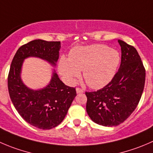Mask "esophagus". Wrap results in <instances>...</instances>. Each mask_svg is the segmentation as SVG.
Masks as SVG:
<instances>
[{"label":"esophagus","mask_w":153,"mask_h":153,"mask_svg":"<svg viewBox=\"0 0 153 153\" xmlns=\"http://www.w3.org/2000/svg\"><path fill=\"white\" fill-rule=\"evenodd\" d=\"M76 93H78H78H84V90H83L82 89L77 87V88H76Z\"/></svg>","instance_id":"esophagus-1"}]
</instances>
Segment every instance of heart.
<instances>
[{
	"label": "heart",
	"mask_w": 153,
	"mask_h": 153,
	"mask_svg": "<svg viewBox=\"0 0 153 153\" xmlns=\"http://www.w3.org/2000/svg\"><path fill=\"white\" fill-rule=\"evenodd\" d=\"M120 60L119 51L106 45L77 47L69 53V58L62 57L60 59L58 70L63 78L70 83H73L83 70L87 85L98 90L114 78Z\"/></svg>",
	"instance_id": "b5f03b06"
}]
</instances>
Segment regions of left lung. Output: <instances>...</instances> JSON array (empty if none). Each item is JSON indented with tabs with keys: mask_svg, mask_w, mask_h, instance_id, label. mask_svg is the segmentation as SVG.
Instances as JSON below:
<instances>
[{
	"mask_svg": "<svg viewBox=\"0 0 153 153\" xmlns=\"http://www.w3.org/2000/svg\"><path fill=\"white\" fill-rule=\"evenodd\" d=\"M121 63L111 82L96 92H86L87 114L96 123L117 126L123 123L138 105L145 84L146 72L137 50L118 39Z\"/></svg>",
	"mask_w": 153,
	"mask_h": 153,
	"instance_id": "1",
	"label": "left lung"
}]
</instances>
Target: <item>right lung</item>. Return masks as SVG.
<instances>
[{
    "label": "right lung",
    "mask_w": 153,
    "mask_h": 153,
    "mask_svg": "<svg viewBox=\"0 0 153 153\" xmlns=\"http://www.w3.org/2000/svg\"><path fill=\"white\" fill-rule=\"evenodd\" d=\"M60 48V42L35 39L18 49L10 66L8 90L12 102L27 123L40 129H51L63 120L76 91L63 84L54 69L45 87L30 88L22 80V66L25 59L37 57L55 67Z\"/></svg>",
    "instance_id": "obj_1"
}]
</instances>
